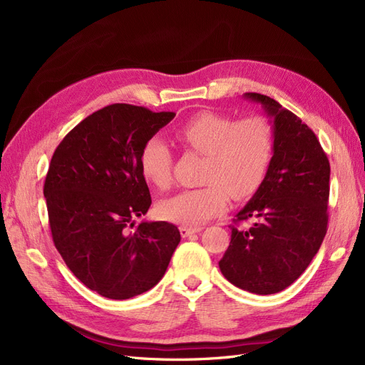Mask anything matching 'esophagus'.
<instances>
[{
	"mask_svg": "<svg viewBox=\"0 0 365 365\" xmlns=\"http://www.w3.org/2000/svg\"><path fill=\"white\" fill-rule=\"evenodd\" d=\"M201 230H202L201 227H195V228H190V227H181V228H180V231H181V236H182V237H190L192 235L200 233Z\"/></svg>",
	"mask_w": 365,
	"mask_h": 365,
	"instance_id": "esophagus-1",
	"label": "esophagus"
}]
</instances>
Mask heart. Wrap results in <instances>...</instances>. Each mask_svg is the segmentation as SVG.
Wrapping results in <instances>:
<instances>
[{"mask_svg":"<svg viewBox=\"0 0 365 365\" xmlns=\"http://www.w3.org/2000/svg\"><path fill=\"white\" fill-rule=\"evenodd\" d=\"M178 138L205 155L201 189L184 190L160 204L164 219L184 227L201 225L224 212L230 193L237 200L251 196L264 180L272 155V130L264 118L235 120L204 111L178 129ZM140 169L158 189L172 182V152L160 137L146 140L140 152Z\"/></svg>","mask_w":365,"mask_h":365,"instance_id":"heart-1","label":"heart"}]
</instances>
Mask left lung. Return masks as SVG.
Masks as SVG:
<instances>
[{
  "label": "left lung",
  "instance_id": "obj_1",
  "mask_svg": "<svg viewBox=\"0 0 365 365\" xmlns=\"http://www.w3.org/2000/svg\"><path fill=\"white\" fill-rule=\"evenodd\" d=\"M272 123V158L257 192L236 215L256 222L231 225L220 272L237 288L269 295L292 284L318 252L327 231L330 164L317 135L274 98L245 93Z\"/></svg>",
  "mask_w": 365,
  "mask_h": 365
}]
</instances>
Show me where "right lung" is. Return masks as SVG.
I'll return each mask as SVG.
<instances>
[{
	"instance_id": "1",
	"label": "right lung",
	"mask_w": 365,
	"mask_h": 365,
	"mask_svg": "<svg viewBox=\"0 0 365 365\" xmlns=\"http://www.w3.org/2000/svg\"><path fill=\"white\" fill-rule=\"evenodd\" d=\"M175 117L115 103L88 115L54 150L43 184L54 247L86 288L113 300L153 288L181 235L148 213L149 187L140 152Z\"/></svg>"
}]
</instances>
